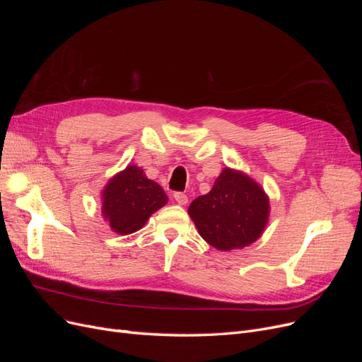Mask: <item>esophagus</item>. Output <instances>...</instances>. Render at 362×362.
<instances>
[{
    "instance_id": "esophagus-1",
    "label": "esophagus",
    "mask_w": 362,
    "mask_h": 362,
    "mask_svg": "<svg viewBox=\"0 0 362 362\" xmlns=\"http://www.w3.org/2000/svg\"><path fill=\"white\" fill-rule=\"evenodd\" d=\"M173 199L177 201V204H180V205H185V204L189 202L187 194H184V193H181V192H175V193H173Z\"/></svg>"
}]
</instances>
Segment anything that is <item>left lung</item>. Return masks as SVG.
I'll use <instances>...</instances> for the list:
<instances>
[{"instance_id": "1", "label": "left lung", "mask_w": 362, "mask_h": 362, "mask_svg": "<svg viewBox=\"0 0 362 362\" xmlns=\"http://www.w3.org/2000/svg\"><path fill=\"white\" fill-rule=\"evenodd\" d=\"M189 216L208 245L223 252L243 249L264 233L269 196L247 173L225 168L213 189L190 204Z\"/></svg>"}]
</instances>
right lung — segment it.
I'll list each match as a JSON object with an SVG mask.
<instances>
[{
	"instance_id": "1",
	"label": "right lung",
	"mask_w": 362,
	"mask_h": 362,
	"mask_svg": "<svg viewBox=\"0 0 362 362\" xmlns=\"http://www.w3.org/2000/svg\"><path fill=\"white\" fill-rule=\"evenodd\" d=\"M168 194L161 185L149 180L144 169L128 164L108 180L101 192V213L112 231L128 235L139 231L161 206Z\"/></svg>"
}]
</instances>
